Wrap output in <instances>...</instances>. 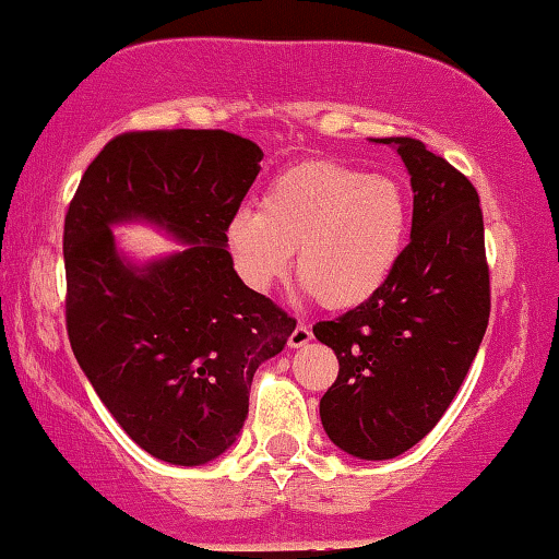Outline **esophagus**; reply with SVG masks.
I'll return each instance as SVG.
<instances>
[{
    "label": "esophagus",
    "mask_w": 559,
    "mask_h": 559,
    "mask_svg": "<svg viewBox=\"0 0 559 559\" xmlns=\"http://www.w3.org/2000/svg\"><path fill=\"white\" fill-rule=\"evenodd\" d=\"M309 342H312V329L299 322V324L295 326V332L289 334L287 344L292 346V349H299V346H305V344H309Z\"/></svg>",
    "instance_id": "esophagus-1"
}]
</instances>
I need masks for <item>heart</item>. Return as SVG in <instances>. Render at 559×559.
<instances>
[{"label": "heart", "mask_w": 559, "mask_h": 559, "mask_svg": "<svg viewBox=\"0 0 559 559\" xmlns=\"http://www.w3.org/2000/svg\"><path fill=\"white\" fill-rule=\"evenodd\" d=\"M408 223L406 193L393 178L309 160L272 178L260 210H237L227 245L252 289L277 282L297 252L299 285L326 309H352L386 285Z\"/></svg>", "instance_id": "heart-1"}]
</instances>
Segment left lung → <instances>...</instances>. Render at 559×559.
Returning a JSON list of instances; mask_svg holds the SVG:
<instances>
[{
	"label": "left lung",
	"instance_id": "obj_1",
	"mask_svg": "<svg viewBox=\"0 0 559 559\" xmlns=\"http://www.w3.org/2000/svg\"><path fill=\"white\" fill-rule=\"evenodd\" d=\"M393 145L414 188L411 242L377 295L314 336L340 359L319 401L326 436L364 461L396 459L441 420L478 354L490 270L478 190L408 135Z\"/></svg>",
	"mask_w": 559,
	"mask_h": 559
}]
</instances>
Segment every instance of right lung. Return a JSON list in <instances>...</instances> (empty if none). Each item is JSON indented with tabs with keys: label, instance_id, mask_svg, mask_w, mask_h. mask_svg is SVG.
Returning a JSON list of instances; mask_svg holds the SVG:
<instances>
[{
	"label": "right lung",
	"instance_id": "add662e5",
	"mask_svg": "<svg viewBox=\"0 0 559 559\" xmlns=\"http://www.w3.org/2000/svg\"><path fill=\"white\" fill-rule=\"evenodd\" d=\"M260 160L258 143L227 131H128L91 160L63 217L73 356L118 426L173 465L235 443L254 371L297 326L237 277L225 250ZM139 216L189 247L126 265L110 225Z\"/></svg>",
	"mask_w": 559,
	"mask_h": 559
}]
</instances>
